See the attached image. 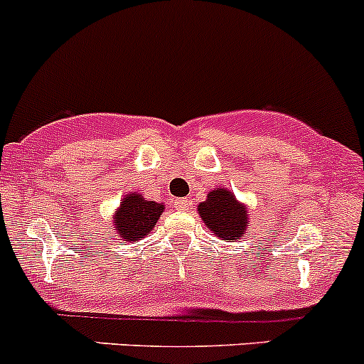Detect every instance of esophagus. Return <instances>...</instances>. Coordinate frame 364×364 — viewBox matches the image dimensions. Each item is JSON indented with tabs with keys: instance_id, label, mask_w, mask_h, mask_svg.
<instances>
[{
	"instance_id": "1",
	"label": "esophagus",
	"mask_w": 364,
	"mask_h": 364,
	"mask_svg": "<svg viewBox=\"0 0 364 364\" xmlns=\"http://www.w3.org/2000/svg\"><path fill=\"white\" fill-rule=\"evenodd\" d=\"M191 207V201L187 200V198H178V200H175V208L177 210H187Z\"/></svg>"
}]
</instances>
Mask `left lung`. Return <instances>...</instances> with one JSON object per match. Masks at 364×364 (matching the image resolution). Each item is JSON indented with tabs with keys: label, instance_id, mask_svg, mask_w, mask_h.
<instances>
[{
	"label": "left lung",
	"instance_id": "obj_1",
	"mask_svg": "<svg viewBox=\"0 0 364 364\" xmlns=\"http://www.w3.org/2000/svg\"><path fill=\"white\" fill-rule=\"evenodd\" d=\"M198 210L205 224L219 238L237 240L249 226L245 208L238 203L235 194L226 189L212 191L207 201H203Z\"/></svg>",
	"mask_w": 364,
	"mask_h": 364
}]
</instances>
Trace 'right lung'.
<instances>
[{
  "label": "right lung",
  "instance_id": "right-lung-1",
  "mask_svg": "<svg viewBox=\"0 0 364 364\" xmlns=\"http://www.w3.org/2000/svg\"><path fill=\"white\" fill-rule=\"evenodd\" d=\"M163 208L164 205L147 201L140 194H127L115 215V226H117L122 243L136 242L151 233Z\"/></svg>",
  "mask_w": 364,
  "mask_h": 364
}]
</instances>
